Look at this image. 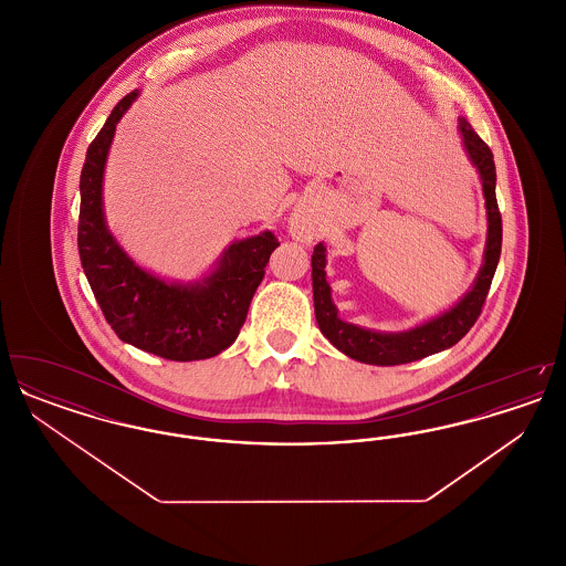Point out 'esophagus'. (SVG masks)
<instances>
[{
	"label": "esophagus",
	"instance_id": "1",
	"mask_svg": "<svg viewBox=\"0 0 566 566\" xmlns=\"http://www.w3.org/2000/svg\"><path fill=\"white\" fill-rule=\"evenodd\" d=\"M293 231H295L296 238H301V240H307L310 233H312L310 227H307V222H305L303 218H298V216L293 220Z\"/></svg>",
	"mask_w": 566,
	"mask_h": 566
}]
</instances>
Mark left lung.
Returning a JSON list of instances; mask_svg holds the SVG:
<instances>
[{"mask_svg":"<svg viewBox=\"0 0 566 566\" xmlns=\"http://www.w3.org/2000/svg\"><path fill=\"white\" fill-rule=\"evenodd\" d=\"M460 134L464 148L478 167L484 185L485 210H488V242H485L484 268L480 271L473 289L464 295L462 301L446 312L443 316L434 318L431 323L411 328L407 333H374L354 324L344 323L337 316V310L331 301V289L326 284V256L324 245L318 243L312 254V280H314V310L316 323L321 326L324 337L337 348L348 354L354 360L369 363V365H403L418 358H424L434 352L446 350L458 344L473 324L478 323L485 296L490 291L494 271L501 259V243H503V220L496 203V169L492 150L488 148L484 139L471 129V125L460 118Z\"/></svg>","mask_w":566,"mask_h":566,"instance_id":"1","label":"left lung"}]
</instances>
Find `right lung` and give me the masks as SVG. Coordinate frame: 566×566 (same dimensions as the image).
<instances>
[{"instance_id":"obj_1","label":"right lung","mask_w":566,"mask_h":566,"mask_svg":"<svg viewBox=\"0 0 566 566\" xmlns=\"http://www.w3.org/2000/svg\"><path fill=\"white\" fill-rule=\"evenodd\" d=\"M135 95V91L125 95L114 106L102 132L88 144L82 165V270L112 331L123 342L167 360L210 358L238 339L250 301L280 242L265 231L233 243L216 273L195 286L167 284L134 265L106 229L102 180L116 123L132 106Z\"/></svg>"}]
</instances>
